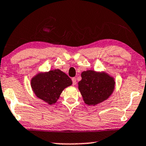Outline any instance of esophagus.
Segmentation results:
<instances>
[{
  "label": "esophagus",
  "instance_id": "esophagus-1",
  "mask_svg": "<svg viewBox=\"0 0 146 146\" xmlns=\"http://www.w3.org/2000/svg\"><path fill=\"white\" fill-rule=\"evenodd\" d=\"M72 82H73V85L75 86L76 84V78H72Z\"/></svg>",
  "mask_w": 146,
  "mask_h": 146
}]
</instances>
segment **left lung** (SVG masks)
I'll return each instance as SVG.
<instances>
[{
    "label": "left lung",
    "mask_w": 146,
    "mask_h": 146,
    "mask_svg": "<svg viewBox=\"0 0 146 146\" xmlns=\"http://www.w3.org/2000/svg\"><path fill=\"white\" fill-rule=\"evenodd\" d=\"M78 88L86 104L95 105L107 100L113 92L115 82L107 73L92 70L82 73Z\"/></svg>",
    "instance_id": "left-lung-1"
}]
</instances>
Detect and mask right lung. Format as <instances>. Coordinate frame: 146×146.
<instances>
[{
    "instance_id": "1",
    "label": "right lung",
    "mask_w": 146,
    "mask_h": 146,
    "mask_svg": "<svg viewBox=\"0 0 146 146\" xmlns=\"http://www.w3.org/2000/svg\"><path fill=\"white\" fill-rule=\"evenodd\" d=\"M71 84V78L59 69L38 73L31 80V87L36 96L50 105L55 103L63 90Z\"/></svg>"
}]
</instances>
